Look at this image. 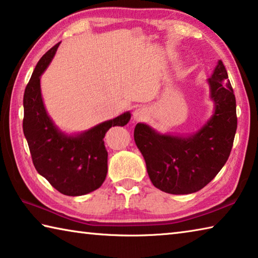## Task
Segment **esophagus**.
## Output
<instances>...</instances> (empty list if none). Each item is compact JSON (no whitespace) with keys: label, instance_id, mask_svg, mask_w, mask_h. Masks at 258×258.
Wrapping results in <instances>:
<instances>
[{"label":"esophagus","instance_id":"34e87169","mask_svg":"<svg viewBox=\"0 0 258 258\" xmlns=\"http://www.w3.org/2000/svg\"><path fill=\"white\" fill-rule=\"evenodd\" d=\"M148 116H149V111H148L147 108H138L135 109V111L133 112V118L134 121H142L148 118Z\"/></svg>","mask_w":258,"mask_h":258}]
</instances>
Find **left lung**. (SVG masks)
Returning <instances> with one entry per match:
<instances>
[{
    "label": "left lung",
    "instance_id": "left-lung-1",
    "mask_svg": "<svg viewBox=\"0 0 258 258\" xmlns=\"http://www.w3.org/2000/svg\"><path fill=\"white\" fill-rule=\"evenodd\" d=\"M208 83L215 111L196 134L174 137L157 133L146 124L135 126L134 140L146 160L148 175L157 189L167 194L187 195L203 189L221 171L232 149L235 97L221 60Z\"/></svg>",
    "mask_w": 258,
    "mask_h": 258
}]
</instances>
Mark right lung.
Masks as SVG:
<instances>
[{"label": "right lung", "instance_id": "obj_1", "mask_svg": "<svg viewBox=\"0 0 258 258\" xmlns=\"http://www.w3.org/2000/svg\"><path fill=\"white\" fill-rule=\"evenodd\" d=\"M59 44L42 56L26 86L23 128L36 171L61 194L75 197L102 185L108 172L103 138L112 126L127 124L131 113L125 112L75 137L61 133L47 116L40 83Z\"/></svg>", "mask_w": 258, "mask_h": 258}]
</instances>
